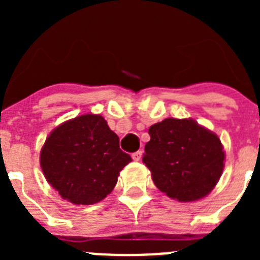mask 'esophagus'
I'll use <instances>...</instances> for the list:
<instances>
[{
  "mask_svg": "<svg viewBox=\"0 0 260 260\" xmlns=\"http://www.w3.org/2000/svg\"><path fill=\"white\" fill-rule=\"evenodd\" d=\"M133 160H135V161H139L142 158V156H143V151H137V152L133 153Z\"/></svg>",
  "mask_w": 260,
  "mask_h": 260,
  "instance_id": "1",
  "label": "esophagus"
}]
</instances>
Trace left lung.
<instances>
[{"mask_svg":"<svg viewBox=\"0 0 260 260\" xmlns=\"http://www.w3.org/2000/svg\"><path fill=\"white\" fill-rule=\"evenodd\" d=\"M143 162L160 191L178 202L210 194L224 169L219 137L191 118H165L148 130Z\"/></svg>","mask_w":260,"mask_h":260,"instance_id":"8db88e82","label":"left lung"}]
</instances>
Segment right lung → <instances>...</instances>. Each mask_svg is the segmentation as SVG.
Wrapping results in <instances>:
<instances>
[{
    "label": "right lung",
    "mask_w": 260,
    "mask_h": 260,
    "mask_svg": "<svg viewBox=\"0 0 260 260\" xmlns=\"http://www.w3.org/2000/svg\"><path fill=\"white\" fill-rule=\"evenodd\" d=\"M132 161L100 114H83L57 126L40 152L48 183L74 204L103 201L116 186L119 172Z\"/></svg>",
    "instance_id": "1"
}]
</instances>
